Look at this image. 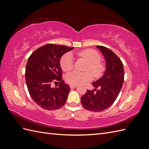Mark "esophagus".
<instances>
[{
  "mask_svg": "<svg viewBox=\"0 0 149 149\" xmlns=\"http://www.w3.org/2000/svg\"><path fill=\"white\" fill-rule=\"evenodd\" d=\"M70 86L71 88H75L77 87V85H75V84H70Z\"/></svg>",
  "mask_w": 149,
  "mask_h": 149,
  "instance_id": "1",
  "label": "esophagus"
}]
</instances>
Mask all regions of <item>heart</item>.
I'll return each instance as SVG.
<instances>
[{
	"label": "heart",
	"instance_id": "1",
	"mask_svg": "<svg viewBox=\"0 0 149 149\" xmlns=\"http://www.w3.org/2000/svg\"><path fill=\"white\" fill-rule=\"evenodd\" d=\"M74 54L77 56L82 58L88 62V64L86 67V70L91 71L94 77H100L104 71L105 65L101 61V55L94 49H86L74 53ZM60 65L61 69L65 72H69L73 69V58L71 54L67 53L63 56L60 60ZM91 72L72 71L66 75V81L71 84L77 85L83 83L93 78L92 73L91 74Z\"/></svg>",
	"mask_w": 149,
	"mask_h": 149
}]
</instances>
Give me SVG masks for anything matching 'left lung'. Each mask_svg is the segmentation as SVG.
<instances>
[{"instance_id": "1", "label": "left lung", "mask_w": 149, "mask_h": 149, "mask_svg": "<svg viewBox=\"0 0 149 149\" xmlns=\"http://www.w3.org/2000/svg\"><path fill=\"white\" fill-rule=\"evenodd\" d=\"M96 47L105 58V73L102 78L92 83L96 88L88 90L81 99L83 107L92 112H101L112 105L119 95L124 79L123 63L120 58L107 47ZM97 87L100 89L97 90Z\"/></svg>"}]
</instances>
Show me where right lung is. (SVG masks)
I'll return each instance as SVG.
<instances>
[{"label": "right lung", "mask_w": 149, "mask_h": 149, "mask_svg": "<svg viewBox=\"0 0 149 149\" xmlns=\"http://www.w3.org/2000/svg\"><path fill=\"white\" fill-rule=\"evenodd\" d=\"M73 49L49 43L36 49L29 58L26 84L32 100L44 109L56 110L65 105L70 87L62 79L60 61L65 53ZM57 81L58 87L52 88L51 84Z\"/></svg>", "instance_id": "right-lung-1"}]
</instances>
